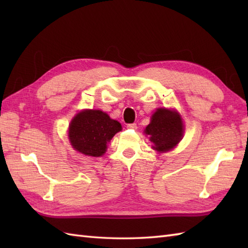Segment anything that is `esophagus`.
<instances>
[{
    "instance_id": "34e87169",
    "label": "esophagus",
    "mask_w": 248,
    "mask_h": 248,
    "mask_svg": "<svg viewBox=\"0 0 248 248\" xmlns=\"http://www.w3.org/2000/svg\"><path fill=\"white\" fill-rule=\"evenodd\" d=\"M127 128L131 129V130H136L138 129V125H136V124H127Z\"/></svg>"
}]
</instances>
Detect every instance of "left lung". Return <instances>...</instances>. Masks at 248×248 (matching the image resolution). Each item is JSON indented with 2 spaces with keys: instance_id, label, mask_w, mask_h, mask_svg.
Instances as JSON below:
<instances>
[{
  "instance_id": "left-lung-1",
  "label": "left lung",
  "mask_w": 248,
  "mask_h": 248,
  "mask_svg": "<svg viewBox=\"0 0 248 248\" xmlns=\"http://www.w3.org/2000/svg\"><path fill=\"white\" fill-rule=\"evenodd\" d=\"M145 133L157 151L172 149L183 135L182 119L175 110L159 108L152 115L151 123L147 125Z\"/></svg>"
}]
</instances>
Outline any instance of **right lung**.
<instances>
[{
  "label": "right lung",
  "mask_w": 248,
  "mask_h": 248,
  "mask_svg": "<svg viewBox=\"0 0 248 248\" xmlns=\"http://www.w3.org/2000/svg\"><path fill=\"white\" fill-rule=\"evenodd\" d=\"M121 130L117 120L99 109H86L78 113L69 125V140L73 148L91 156H101L107 144Z\"/></svg>",
  "instance_id": "add662e5"
}]
</instances>
